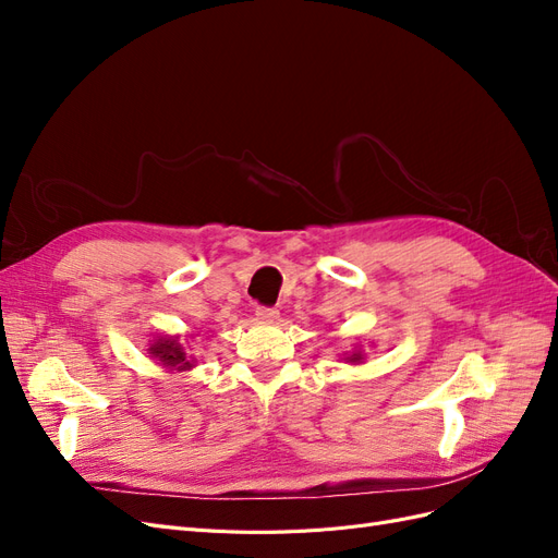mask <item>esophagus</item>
<instances>
[{
	"mask_svg": "<svg viewBox=\"0 0 558 558\" xmlns=\"http://www.w3.org/2000/svg\"><path fill=\"white\" fill-rule=\"evenodd\" d=\"M256 318L263 320V324H275V320L279 318V312L272 310V307H258L256 310Z\"/></svg>",
	"mask_w": 558,
	"mask_h": 558,
	"instance_id": "obj_1",
	"label": "esophagus"
}]
</instances>
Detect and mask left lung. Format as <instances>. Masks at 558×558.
Segmentation results:
<instances>
[{
	"mask_svg": "<svg viewBox=\"0 0 558 558\" xmlns=\"http://www.w3.org/2000/svg\"><path fill=\"white\" fill-rule=\"evenodd\" d=\"M342 361H344V363H351V365H361V363H365V353H363V349L356 344L351 351L342 353Z\"/></svg>",
	"mask_w": 558,
	"mask_h": 558,
	"instance_id": "left-lung-1",
	"label": "left lung"
}]
</instances>
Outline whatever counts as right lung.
I'll use <instances>...</instances> for the list:
<instances>
[{"mask_svg": "<svg viewBox=\"0 0 558 558\" xmlns=\"http://www.w3.org/2000/svg\"><path fill=\"white\" fill-rule=\"evenodd\" d=\"M148 356L154 359L165 373H189L197 363L199 356H195L191 344L183 347L181 335H156L154 340H148Z\"/></svg>", "mask_w": 558, "mask_h": 558, "instance_id": "right-lung-1", "label": "right lung"}]
</instances>
